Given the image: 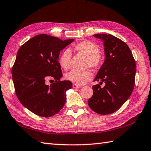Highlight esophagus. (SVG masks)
Listing matches in <instances>:
<instances>
[{"label":"esophagus","instance_id":"1","mask_svg":"<svg viewBox=\"0 0 151 151\" xmlns=\"http://www.w3.org/2000/svg\"><path fill=\"white\" fill-rule=\"evenodd\" d=\"M73 87L74 88H81V86L80 85H76V84H73Z\"/></svg>","mask_w":151,"mask_h":151}]
</instances>
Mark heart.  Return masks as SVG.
Returning a JSON list of instances; mask_svg holds the SVG:
<instances>
[{
  "label": "heart",
  "instance_id": "1",
  "mask_svg": "<svg viewBox=\"0 0 151 151\" xmlns=\"http://www.w3.org/2000/svg\"><path fill=\"white\" fill-rule=\"evenodd\" d=\"M73 50L78 54L85 57L86 60L84 63L85 68H97L100 66L101 64L100 48L94 42L89 40H83L74 46ZM71 57V52L68 49H66L61 53L58 57V64L61 68L65 70H68L70 68ZM92 78L93 75L88 70L82 71L73 70L65 75L66 80L77 85H84L90 81Z\"/></svg>",
  "mask_w": 151,
  "mask_h": 151
}]
</instances>
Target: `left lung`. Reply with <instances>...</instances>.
<instances>
[{"label":"left lung","mask_w":151,"mask_h":151,"mask_svg":"<svg viewBox=\"0 0 151 151\" xmlns=\"http://www.w3.org/2000/svg\"><path fill=\"white\" fill-rule=\"evenodd\" d=\"M94 37L104 42L105 60L94 81L93 94L88 104L99 114H109L119 109L131 95L134 86L136 63L129 47L111 35L96 34ZM106 85L103 88L100 85Z\"/></svg>","instance_id":"left-lung-1"}]
</instances>
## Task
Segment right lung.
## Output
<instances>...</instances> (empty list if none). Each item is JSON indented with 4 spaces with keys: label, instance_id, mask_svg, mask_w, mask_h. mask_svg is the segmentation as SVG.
<instances>
[{
    "label": "right lung",
    "instance_id": "obj_1",
    "mask_svg": "<svg viewBox=\"0 0 151 151\" xmlns=\"http://www.w3.org/2000/svg\"><path fill=\"white\" fill-rule=\"evenodd\" d=\"M73 40L41 34L18 50L12 68L15 93L22 105L38 116H54L65 105V93L72 88V83L60 81L63 73L58 57ZM47 80L54 82L48 86Z\"/></svg>",
    "mask_w": 151,
    "mask_h": 151
}]
</instances>
